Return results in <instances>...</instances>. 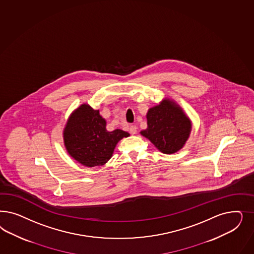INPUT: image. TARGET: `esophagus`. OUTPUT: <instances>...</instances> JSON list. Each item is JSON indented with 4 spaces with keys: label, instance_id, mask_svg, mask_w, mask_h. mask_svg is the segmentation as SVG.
Wrapping results in <instances>:
<instances>
[{
    "label": "esophagus",
    "instance_id": "esophagus-1",
    "mask_svg": "<svg viewBox=\"0 0 254 254\" xmlns=\"http://www.w3.org/2000/svg\"><path fill=\"white\" fill-rule=\"evenodd\" d=\"M129 131H130L131 134H135L136 131H137V128H136V126H134V125H131L130 128H129Z\"/></svg>",
    "mask_w": 254,
    "mask_h": 254
}]
</instances>
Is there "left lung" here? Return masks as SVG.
<instances>
[{"label":"left lung","instance_id":"8db88e82","mask_svg":"<svg viewBox=\"0 0 254 254\" xmlns=\"http://www.w3.org/2000/svg\"><path fill=\"white\" fill-rule=\"evenodd\" d=\"M147 120V128L140 133L164 154L179 151L188 140L191 123L181 107L169 99L149 108Z\"/></svg>","mask_w":254,"mask_h":254}]
</instances>
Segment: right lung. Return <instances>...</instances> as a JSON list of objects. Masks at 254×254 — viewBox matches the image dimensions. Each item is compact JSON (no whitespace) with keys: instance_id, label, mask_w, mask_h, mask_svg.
Returning a JSON list of instances; mask_svg holds the SVG:
<instances>
[{"instance_id":"obj_1","label":"right lung","mask_w":254,"mask_h":254,"mask_svg":"<svg viewBox=\"0 0 254 254\" xmlns=\"http://www.w3.org/2000/svg\"><path fill=\"white\" fill-rule=\"evenodd\" d=\"M107 122L89 105H81L69 117L64 131V146L78 163L93 167L103 165L112 157L116 145L130 134L117 129L108 131Z\"/></svg>"}]
</instances>
